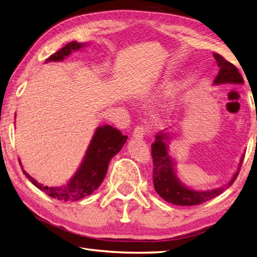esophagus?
Here are the masks:
<instances>
[{
    "label": "esophagus",
    "mask_w": 257,
    "mask_h": 257,
    "mask_svg": "<svg viewBox=\"0 0 257 257\" xmlns=\"http://www.w3.org/2000/svg\"><path fill=\"white\" fill-rule=\"evenodd\" d=\"M147 129H148V128H147L146 125H144V124H138L137 127L135 128L133 136H134L135 138H137V139L144 138V137H145V135L147 134Z\"/></svg>",
    "instance_id": "1"
}]
</instances>
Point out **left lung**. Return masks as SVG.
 I'll return each instance as SVG.
<instances>
[{
	"label": "left lung",
	"instance_id": "8db88e82",
	"mask_svg": "<svg viewBox=\"0 0 257 257\" xmlns=\"http://www.w3.org/2000/svg\"><path fill=\"white\" fill-rule=\"evenodd\" d=\"M213 56L215 58L217 66L220 67L219 74H217L214 79L215 85L226 83H244L242 75L239 74L238 69L232 63L227 62L220 54L214 53ZM167 139V136L160 133L156 136L155 143L151 145V155L152 160H154V174H152V179H154L155 190L163 200L177 205H198L215 198V196L223 192L224 188L207 191L191 190L180 182V180L177 178L176 173H174V163L168 154V146L165 143ZM243 159L244 158L242 157L239 165L242 163ZM238 171L234 174L231 181L227 183V187H230L235 181V179L238 176Z\"/></svg>",
	"mask_w": 257,
	"mask_h": 257
}]
</instances>
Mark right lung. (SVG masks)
<instances>
[{
  "instance_id": "add662e5",
  "label": "right lung",
  "mask_w": 257,
  "mask_h": 257,
  "mask_svg": "<svg viewBox=\"0 0 257 257\" xmlns=\"http://www.w3.org/2000/svg\"><path fill=\"white\" fill-rule=\"evenodd\" d=\"M83 46L84 44L80 43L70 42L48 57L46 62L63 61L73 51H77ZM125 141H127V136H123L118 129L111 125L106 124L98 127L77 172L62 187H45L38 183L26 171L23 170V173L35 187L50 195L51 198L65 202L78 201L90 195L98 189L106 177L111 158L121 150Z\"/></svg>"
}]
</instances>
